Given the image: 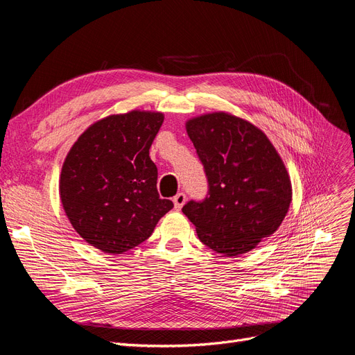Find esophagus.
Masks as SVG:
<instances>
[{"label": "esophagus", "instance_id": "34e87169", "mask_svg": "<svg viewBox=\"0 0 355 355\" xmlns=\"http://www.w3.org/2000/svg\"><path fill=\"white\" fill-rule=\"evenodd\" d=\"M174 207H175V210H181L182 209V206L185 204V201H187V197H185V194L184 193H178L175 197H174Z\"/></svg>", "mask_w": 355, "mask_h": 355}]
</instances>
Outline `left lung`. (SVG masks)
<instances>
[{"label":"left lung","mask_w":355,"mask_h":355,"mask_svg":"<svg viewBox=\"0 0 355 355\" xmlns=\"http://www.w3.org/2000/svg\"><path fill=\"white\" fill-rule=\"evenodd\" d=\"M185 129L209 180V196L182 213L201 243L225 256L253 250L273 234L289 210L292 182L262 129L229 112L190 118Z\"/></svg>","instance_id":"8db88e82"}]
</instances>
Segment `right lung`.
I'll use <instances>...</instances> for the list:
<instances>
[{"instance_id": "obj_1", "label": "right lung", "mask_w": 355, "mask_h": 355, "mask_svg": "<svg viewBox=\"0 0 355 355\" xmlns=\"http://www.w3.org/2000/svg\"><path fill=\"white\" fill-rule=\"evenodd\" d=\"M164 122L157 110L134 109L92 123L67 153L59 178L73 229L101 252L121 254L153 234L174 204L159 198L149 148Z\"/></svg>"}]
</instances>
